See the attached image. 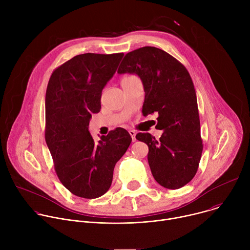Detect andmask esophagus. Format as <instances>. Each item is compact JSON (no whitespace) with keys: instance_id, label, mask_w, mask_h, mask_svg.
Masks as SVG:
<instances>
[{"instance_id":"obj_1","label":"esophagus","mask_w":250,"mask_h":250,"mask_svg":"<svg viewBox=\"0 0 250 250\" xmlns=\"http://www.w3.org/2000/svg\"><path fill=\"white\" fill-rule=\"evenodd\" d=\"M128 132H129V134H130V136H131V138H132V141H134L135 140V134H136V132L134 131V130H128Z\"/></svg>"}]
</instances>
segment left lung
Here are the masks:
<instances>
[{
	"instance_id": "obj_1",
	"label": "left lung",
	"mask_w": 250,
	"mask_h": 250,
	"mask_svg": "<svg viewBox=\"0 0 250 250\" xmlns=\"http://www.w3.org/2000/svg\"><path fill=\"white\" fill-rule=\"evenodd\" d=\"M119 74H135L146 92L142 113L157 114L159 139L137 133L148 146L147 160L154 179L175 190L189 183L197 173L203 144L197 96L185 66L162 49L145 46L125 54Z\"/></svg>"
}]
</instances>
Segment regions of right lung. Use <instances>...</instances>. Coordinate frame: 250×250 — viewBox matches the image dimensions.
<instances>
[{
    "mask_svg": "<svg viewBox=\"0 0 250 250\" xmlns=\"http://www.w3.org/2000/svg\"><path fill=\"white\" fill-rule=\"evenodd\" d=\"M123 56L76 55L53 71L47 85L46 145L60 182L81 198H99L110 189L115 165L131 142L129 133L118 127L96 144L88 129L92 115L101 110L102 91Z\"/></svg>",
    "mask_w": 250,
    "mask_h": 250,
    "instance_id": "1",
    "label": "right lung"
}]
</instances>
